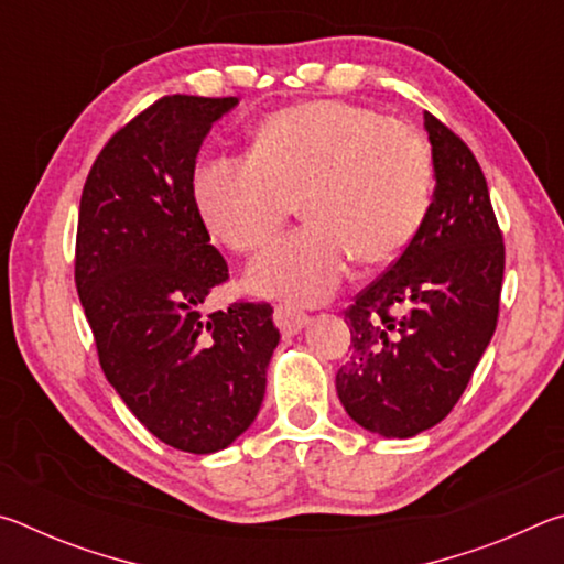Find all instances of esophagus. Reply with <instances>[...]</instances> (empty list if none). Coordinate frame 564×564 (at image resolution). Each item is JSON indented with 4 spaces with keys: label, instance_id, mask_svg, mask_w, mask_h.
I'll list each match as a JSON object with an SVG mask.
<instances>
[{
    "label": "esophagus",
    "instance_id": "34e87169",
    "mask_svg": "<svg viewBox=\"0 0 564 564\" xmlns=\"http://www.w3.org/2000/svg\"><path fill=\"white\" fill-rule=\"evenodd\" d=\"M273 321L283 336H295V333L308 326L311 318H308V313L293 308V305H275Z\"/></svg>",
    "mask_w": 564,
    "mask_h": 564
}]
</instances>
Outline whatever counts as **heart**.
<instances>
[{"label": "heart", "mask_w": 564, "mask_h": 564, "mask_svg": "<svg viewBox=\"0 0 564 564\" xmlns=\"http://www.w3.org/2000/svg\"><path fill=\"white\" fill-rule=\"evenodd\" d=\"M433 156L420 131L338 99L303 101L256 123L248 156H204L191 198L208 234L259 251L295 198L303 228L248 265V289L289 303L336 293L350 261H395L433 202Z\"/></svg>", "instance_id": "obj_1"}]
</instances>
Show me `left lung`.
I'll list each match as a JSON object with an SVG mask.
<instances>
[{
	"label": "left lung",
	"mask_w": 564,
	"mask_h": 564,
	"mask_svg": "<svg viewBox=\"0 0 564 564\" xmlns=\"http://www.w3.org/2000/svg\"><path fill=\"white\" fill-rule=\"evenodd\" d=\"M435 191L413 241L346 308L336 390L358 425L413 437L451 413L498 326L505 243L482 169L425 111Z\"/></svg>",
	"instance_id": "obj_1"
}]
</instances>
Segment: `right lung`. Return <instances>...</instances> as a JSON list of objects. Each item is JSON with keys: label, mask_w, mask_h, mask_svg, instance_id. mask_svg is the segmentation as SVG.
Returning <instances> with one entry per match:
<instances>
[{"label": "right lung", "mask_w": 564, "mask_h": 564, "mask_svg": "<svg viewBox=\"0 0 564 564\" xmlns=\"http://www.w3.org/2000/svg\"><path fill=\"white\" fill-rule=\"evenodd\" d=\"M236 97L174 94L101 149L76 228L74 281L113 390L176 451H224L259 415L279 346L269 303L236 301L204 316L228 281L191 198L196 154Z\"/></svg>", "instance_id": "obj_1"}]
</instances>
